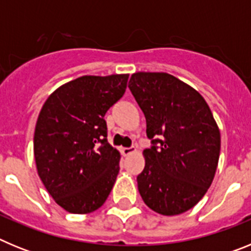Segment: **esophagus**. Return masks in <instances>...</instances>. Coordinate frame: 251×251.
<instances>
[{
    "label": "esophagus",
    "instance_id": "esophagus-1",
    "mask_svg": "<svg viewBox=\"0 0 251 251\" xmlns=\"http://www.w3.org/2000/svg\"><path fill=\"white\" fill-rule=\"evenodd\" d=\"M133 152H136V148L134 147H124L122 148V153H123L124 156H129V154H132Z\"/></svg>",
    "mask_w": 251,
    "mask_h": 251
}]
</instances>
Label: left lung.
Wrapping results in <instances>:
<instances>
[{"mask_svg": "<svg viewBox=\"0 0 251 251\" xmlns=\"http://www.w3.org/2000/svg\"><path fill=\"white\" fill-rule=\"evenodd\" d=\"M128 88L145 113L151 148L137 176L146 205L166 216L194 207L211 186L220 130L199 92L167 73H136Z\"/></svg>", "mask_w": 251, "mask_h": 251, "instance_id": "8db88e82", "label": "left lung"}]
</instances>
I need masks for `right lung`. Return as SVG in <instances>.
Segmentation results:
<instances>
[{
    "instance_id": "add662e5",
    "label": "right lung",
    "mask_w": 251,
    "mask_h": 251,
    "mask_svg": "<svg viewBox=\"0 0 251 251\" xmlns=\"http://www.w3.org/2000/svg\"><path fill=\"white\" fill-rule=\"evenodd\" d=\"M128 74L85 75L48 98L35 127L37 174L55 202L72 214L95 211L109 196L121 154L108 143L104 115L123 97Z\"/></svg>"
}]
</instances>
